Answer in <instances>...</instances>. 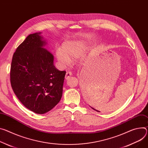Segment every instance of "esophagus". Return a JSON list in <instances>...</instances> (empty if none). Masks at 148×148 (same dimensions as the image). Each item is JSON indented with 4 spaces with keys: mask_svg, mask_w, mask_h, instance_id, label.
Returning <instances> with one entry per match:
<instances>
[{
    "mask_svg": "<svg viewBox=\"0 0 148 148\" xmlns=\"http://www.w3.org/2000/svg\"><path fill=\"white\" fill-rule=\"evenodd\" d=\"M71 72H70V71H67L66 73V74H65V78L66 79H69L70 78V77H71Z\"/></svg>",
    "mask_w": 148,
    "mask_h": 148,
    "instance_id": "1",
    "label": "esophagus"
}]
</instances>
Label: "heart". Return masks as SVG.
<instances>
[{
    "label": "heart",
    "mask_w": 148,
    "mask_h": 148,
    "mask_svg": "<svg viewBox=\"0 0 148 148\" xmlns=\"http://www.w3.org/2000/svg\"><path fill=\"white\" fill-rule=\"evenodd\" d=\"M87 49V44L83 41H69L64 42L61 48L56 49L55 56L59 64L65 66L71 61L81 57Z\"/></svg>",
    "instance_id": "obj_1"
}]
</instances>
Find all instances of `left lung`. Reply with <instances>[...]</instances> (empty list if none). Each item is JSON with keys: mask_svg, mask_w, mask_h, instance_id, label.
<instances>
[{"mask_svg": "<svg viewBox=\"0 0 148 148\" xmlns=\"http://www.w3.org/2000/svg\"><path fill=\"white\" fill-rule=\"evenodd\" d=\"M91 108H92V109H93V110H96V111H97V112H99V111H98V110H96V109H94V108H93V107H91Z\"/></svg>", "mask_w": 148, "mask_h": 148, "instance_id": "1", "label": "left lung"}]
</instances>
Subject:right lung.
<instances>
[{"mask_svg": "<svg viewBox=\"0 0 148 148\" xmlns=\"http://www.w3.org/2000/svg\"><path fill=\"white\" fill-rule=\"evenodd\" d=\"M41 32L30 34L13 53L10 68L12 89L22 104L37 114L45 113L60 101L66 72L53 65L44 48Z\"/></svg>", "mask_w": 148, "mask_h": 148, "instance_id": "obj_1", "label": "right lung"}]
</instances>
